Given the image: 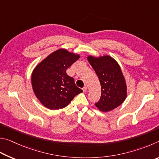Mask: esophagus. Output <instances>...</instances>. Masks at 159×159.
<instances>
[{"label": "esophagus", "instance_id": "1", "mask_svg": "<svg viewBox=\"0 0 159 159\" xmlns=\"http://www.w3.org/2000/svg\"><path fill=\"white\" fill-rule=\"evenodd\" d=\"M82 90H83V91H84V92H86V91H87V87L85 86V87L82 88Z\"/></svg>", "mask_w": 159, "mask_h": 159}]
</instances>
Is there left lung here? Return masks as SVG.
<instances>
[{"instance_id": "left-lung-1", "label": "left lung", "mask_w": 159, "mask_h": 159, "mask_svg": "<svg viewBox=\"0 0 159 159\" xmlns=\"http://www.w3.org/2000/svg\"><path fill=\"white\" fill-rule=\"evenodd\" d=\"M88 61L98 76L101 96L96 106L102 112H109L119 106L126 98V84L116 61L109 56L89 57Z\"/></svg>"}]
</instances>
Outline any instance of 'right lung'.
I'll return each mask as SVG.
<instances>
[{"mask_svg": "<svg viewBox=\"0 0 159 159\" xmlns=\"http://www.w3.org/2000/svg\"><path fill=\"white\" fill-rule=\"evenodd\" d=\"M79 58V55L61 49L36 66L31 76L33 89L44 106L50 110L61 109L82 92L73 78L66 73V70Z\"/></svg>", "mask_w": 159, "mask_h": 159, "instance_id": "right-lung-1", "label": "right lung"}]
</instances>
